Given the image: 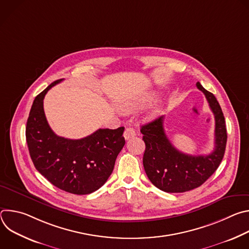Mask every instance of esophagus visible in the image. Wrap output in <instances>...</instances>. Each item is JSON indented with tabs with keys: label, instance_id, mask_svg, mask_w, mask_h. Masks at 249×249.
Instances as JSON below:
<instances>
[{
	"label": "esophagus",
	"instance_id": "1",
	"mask_svg": "<svg viewBox=\"0 0 249 249\" xmlns=\"http://www.w3.org/2000/svg\"><path fill=\"white\" fill-rule=\"evenodd\" d=\"M134 136H136V132L134 130V128L132 127H127L125 132H124V138L125 140H129L131 138H133Z\"/></svg>",
	"mask_w": 249,
	"mask_h": 249
}]
</instances>
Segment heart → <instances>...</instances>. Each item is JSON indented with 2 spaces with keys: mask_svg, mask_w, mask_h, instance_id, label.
<instances>
[{
  "mask_svg": "<svg viewBox=\"0 0 249 249\" xmlns=\"http://www.w3.org/2000/svg\"><path fill=\"white\" fill-rule=\"evenodd\" d=\"M155 96H156V94L153 93V92H152V93H148V94H146V95H144V96H142L141 98H138V99L135 100L134 102H132L130 105L127 106V107H128V108L138 107V106H141V105H143V104H145V103H147V102L153 100V99L155 98Z\"/></svg>",
  "mask_w": 249,
  "mask_h": 249,
  "instance_id": "heart-1",
  "label": "heart"
}]
</instances>
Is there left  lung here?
Segmentation results:
<instances>
[{
  "mask_svg": "<svg viewBox=\"0 0 249 249\" xmlns=\"http://www.w3.org/2000/svg\"><path fill=\"white\" fill-rule=\"evenodd\" d=\"M215 116V149L206 156H191L173 147L163 129V116L143 125L141 133L146 145L143 157L151 182L168 193H181L201 186L219 167L227 145L226 121L221 106L212 92L198 82Z\"/></svg>",
  "mask_w": 249,
  "mask_h": 249,
  "instance_id": "8db88e82",
  "label": "left lung"
}]
</instances>
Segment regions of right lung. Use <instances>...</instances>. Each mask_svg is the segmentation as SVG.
<instances>
[{
    "instance_id": "1",
    "label": "right lung",
    "mask_w": 249,
    "mask_h": 249,
    "mask_svg": "<svg viewBox=\"0 0 249 249\" xmlns=\"http://www.w3.org/2000/svg\"><path fill=\"white\" fill-rule=\"evenodd\" d=\"M49 85L35 97L26 123L25 137L32 162L54 186L69 193L86 195L99 189L113 171L125 145L124 127L98 129L80 140L57 136L48 125L43 109Z\"/></svg>"
}]
</instances>
